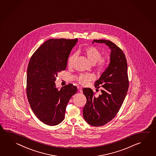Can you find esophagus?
Segmentation results:
<instances>
[{
	"instance_id": "34e87169",
	"label": "esophagus",
	"mask_w": 156,
	"mask_h": 156,
	"mask_svg": "<svg viewBox=\"0 0 156 156\" xmlns=\"http://www.w3.org/2000/svg\"><path fill=\"white\" fill-rule=\"evenodd\" d=\"M78 89L79 90V91L80 92V93H82L83 92V90H82V88L81 87H78Z\"/></svg>"
}]
</instances>
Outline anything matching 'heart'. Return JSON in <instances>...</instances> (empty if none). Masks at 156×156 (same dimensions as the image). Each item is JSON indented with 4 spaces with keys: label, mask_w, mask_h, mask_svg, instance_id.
Masks as SVG:
<instances>
[{
    "label": "heart",
    "mask_w": 156,
    "mask_h": 156,
    "mask_svg": "<svg viewBox=\"0 0 156 156\" xmlns=\"http://www.w3.org/2000/svg\"><path fill=\"white\" fill-rule=\"evenodd\" d=\"M83 53L87 56V60L93 65L95 64L96 69L98 71L103 72L107 69L108 66V61L106 58H101V52L95 47H90L85 48ZM75 55H71L68 58V65L72 67L74 62ZM95 76L91 73H85L79 74L77 77V80L79 84L83 85L87 84L89 82L94 80Z\"/></svg>",
    "instance_id": "b5f03b06"
}]
</instances>
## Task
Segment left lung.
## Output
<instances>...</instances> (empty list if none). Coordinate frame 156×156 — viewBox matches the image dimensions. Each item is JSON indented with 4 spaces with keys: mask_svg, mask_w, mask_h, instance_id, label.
Instances as JSON below:
<instances>
[{
    "mask_svg": "<svg viewBox=\"0 0 156 156\" xmlns=\"http://www.w3.org/2000/svg\"><path fill=\"white\" fill-rule=\"evenodd\" d=\"M95 42L104 43L111 50L110 62L95 83L97 89L102 87L101 95L95 96L90 88L83 89L87 98L83 113L89 124L100 126L112 120L123 104L128 90V66L123 51L112 41L94 39L93 44Z\"/></svg>",
    "mask_w": 156,
    "mask_h": 156,
    "instance_id": "8db88e82",
    "label": "left lung"
}]
</instances>
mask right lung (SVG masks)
I'll return each mask as SVG.
<instances>
[{
    "label": "right lung",
    "mask_w": 156,
    "mask_h": 156,
    "mask_svg": "<svg viewBox=\"0 0 156 156\" xmlns=\"http://www.w3.org/2000/svg\"><path fill=\"white\" fill-rule=\"evenodd\" d=\"M77 39H50L33 54L28 65L27 96L34 113L50 126L64 119L66 106L77 88L72 84L56 87L58 74L67 67V60Z\"/></svg>",
    "instance_id": "right-lung-1"
}]
</instances>
